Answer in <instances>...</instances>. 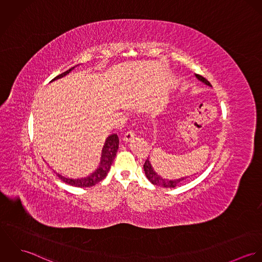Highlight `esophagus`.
<instances>
[{"label":"esophagus","mask_w":262,"mask_h":262,"mask_svg":"<svg viewBox=\"0 0 262 262\" xmlns=\"http://www.w3.org/2000/svg\"><path fill=\"white\" fill-rule=\"evenodd\" d=\"M134 137H135V132L132 131V130H129V131H127V132L125 133V135H124V141H125V142H129V141H131Z\"/></svg>","instance_id":"34e87169"}]
</instances>
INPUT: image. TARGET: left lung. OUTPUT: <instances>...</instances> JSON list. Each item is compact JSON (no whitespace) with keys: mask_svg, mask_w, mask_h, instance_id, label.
<instances>
[{"mask_svg":"<svg viewBox=\"0 0 262 262\" xmlns=\"http://www.w3.org/2000/svg\"><path fill=\"white\" fill-rule=\"evenodd\" d=\"M195 77H196L199 80H201L202 82L206 83L207 85L212 86V84L208 81V79H206V78L203 77L202 75H195ZM143 167H144V172H145L146 178L148 179V181H149L151 184H153L154 186H157V187H178L183 181H185L186 179L188 178V177H187V178H182V179H179V180H165V179L161 178L160 176H158V174L155 172V170L153 169V167H152V165H151V163H150L149 158L146 159V161H145Z\"/></svg>","mask_w":262,"mask_h":262,"instance_id":"1","label":"left lung"}]
</instances>
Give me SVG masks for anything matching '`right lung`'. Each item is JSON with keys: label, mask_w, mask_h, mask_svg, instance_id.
<instances>
[{"label": "right lung", "mask_w": 262, "mask_h": 262, "mask_svg": "<svg viewBox=\"0 0 262 262\" xmlns=\"http://www.w3.org/2000/svg\"><path fill=\"white\" fill-rule=\"evenodd\" d=\"M75 69L72 68L70 69L69 71L60 74L57 76H55L51 81L55 80V79H58V78H61L63 76L70 74L73 70ZM119 148V138H118V135L117 134H111L110 136H108V138L106 139L105 141V144H104V147L102 149V155H101V161H100V165L99 167L93 172L91 173L89 177L86 178H81V179H68V178H64L62 176H60L59 173H56V176L66 184L68 185H71L73 187H93L95 186L96 184L100 183L101 181H103L109 170H110V167L112 165L113 161L115 159V156H116V153H117V150Z\"/></svg>", "instance_id": "right-lung-1"}]
</instances>
